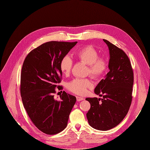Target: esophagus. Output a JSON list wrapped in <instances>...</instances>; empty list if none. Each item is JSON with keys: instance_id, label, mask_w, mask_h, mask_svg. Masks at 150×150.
Listing matches in <instances>:
<instances>
[{"instance_id": "34e87169", "label": "esophagus", "mask_w": 150, "mask_h": 150, "mask_svg": "<svg viewBox=\"0 0 150 150\" xmlns=\"http://www.w3.org/2000/svg\"><path fill=\"white\" fill-rule=\"evenodd\" d=\"M84 100V98L83 97H76V100L77 101H82Z\"/></svg>"}]
</instances>
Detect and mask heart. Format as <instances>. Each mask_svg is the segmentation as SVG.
<instances>
[{"mask_svg":"<svg viewBox=\"0 0 150 150\" xmlns=\"http://www.w3.org/2000/svg\"><path fill=\"white\" fill-rule=\"evenodd\" d=\"M77 58L88 65V74L94 78L103 76L108 69V62L104 58L98 57V53L92 46H86L78 49L75 52ZM73 66L72 59L69 56H64L60 62V69L66 75L69 74ZM93 84L88 78H75L67 84L69 91L77 95L83 96L88 89L92 88Z\"/></svg>","mask_w":150,"mask_h":150,"instance_id":"1","label":"heart"}]
</instances>
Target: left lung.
<instances>
[{"instance_id": "obj_1", "label": "left lung", "mask_w": 150, "mask_h": 150, "mask_svg": "<svg viewBox=\"0 0 150 150\" xmlns=\"http://www.w3.org/2000/svg\"><path fill=\"white\" fill-rule=\"evenodd\" d=\"M103 41L109 50V72L94 90L96 94L103 98H86L91 104L86 117L91 127L107 131L119 125L129 111L134 74L127 54L106 39Z\"/></svg>"}]
</instances>
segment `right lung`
<instances>
[{
    "mask_svg": "<svg viewBox=\"0 0 150 150\" xmlns=\"http://www.w3.org/2000/svg\"><path fill=\"white\" fill-rule=\"evenodd\" d=\"M77 42L50 41L31 50L23 61L21 75L22 103L31 122L39 130L56 134L67 127L76 97L63 91L54 98L62 78L60 62Z\"/></svg>",
    "mask_w": 150,
    "mask_h": 150,
    "instance_id": "1",
    "label": "right lung"
}]
</instances>
